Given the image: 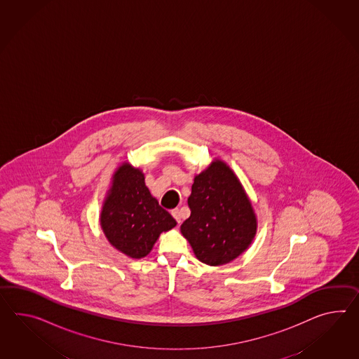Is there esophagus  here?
I'll list each match as a JSON object with an SVG mask.
<instances>
[{
    "mask_svg": "<svg viewBox=\"0 0 359 359\" xmlns=\"http://www.w3.org/2000/svg\"><path fill=\"white\" fill-rule=\"evenodd\" d=\"M171 214H172V217L175 218L176 222H177V224H180V222H182V217H180V210H179V209H175V210L171 211Z\"/></svg>",
    "mask_w": 359,
    "mask_h": 359,
    "instance_id": "obj_1",
    "label": "esophagus"
}]
</instances>
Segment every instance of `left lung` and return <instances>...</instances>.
Listing matches in <instances>:
<instances>
[{
	"instance_id": "8db88e82",
	"label": "left lung",
	"mask_w": 359,
	"mask_h": 359,
	"mask_svg": "<svg viewBox=\"0 0 359 359\" xmlns=\"http://www.w3.org/2000/svg\"><path fill=\"white\" fill-rule=\"evenodd\" d=\"M188 206L191 217L180 229L202 263L231 262L252 244L257 232L252 202L224 162L215 159L196 175Z\"/></svg>"
}]
</instances>
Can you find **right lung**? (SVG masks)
Instances as JSON below:
<instances>
[{"mask_svg":"<svg viewBox=\"0 0 359 359\" xmlns=\"http://www.w3.org/2000/svg\"><path fill=\"white\" fill-rule=\"evenodd\" d=\"M100 222L109 243L135 259L148 255L159 235L176 226L149 192L142 171L128 163L113 175Z\"/></svg>","mask_w":359,"mask_h":359,"instance_id":"right-lung-1","label":"right lung"}]
</instances>
